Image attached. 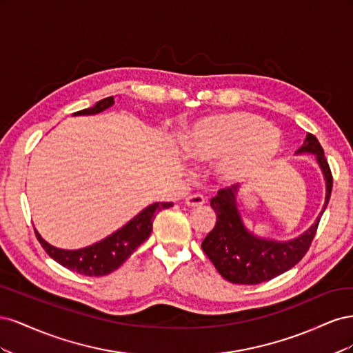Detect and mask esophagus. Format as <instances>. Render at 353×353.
<instances>
[{
  "label": "esophagus",
  "mask_w": 353,
  "mask_h": 353,
  "mask_svg": "<svg viewBox=\"0 0 353 353\" xmlns=\"http://www.w3.org/2000/svg\"><path fill=\"white\" fill-rule=\"evenodd\" d=\"M205 201H206L205 196H201V194H191V196H188V197L185 199V205L190 206V208H196V206L205 205Z\"/></svg>",
  "instance_id": "obj_1"
}]
</instances>
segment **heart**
Returning a JSON list of instances; mask_svg holds the SVG:
<instances>
[{"label":"heart","mask_w":353,"mask_h":353,"mask_svg":"<svg viewBox=\"0 0 353 353\" xmlns=\"http://www.w3.org/2000/svg\"><path fill=\"white\" fill-rule=\"evenodd\" d=\"M281 147L280 134L259 116L236 112L208 117L184 137L187 154L197 162L219 163L223 183H240L268 166Z\"/></svg>","instance_id":"heart-1"}]
</instances>
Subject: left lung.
I'll list each match as a JSON object with an SVG mask.
<instances>
[{"instance_id":"obj_1","label":"left lung","mask_w":353,"mask_h":353,"mask_svg":"<svg viewBox=\"0 0 353 353\" xmlns=\"http://www.w3.org/2000/svg\"><path fill=\"white\" fill-rule=\"evenodd\" d=\"M315 154L325 179V201L316 221L301 236L288 241H275L254 236L244 227L237 209L239 185L218 191L210 200L216 213V223L201 243V249L218 272L234 284H261L270 281L301 262L311 245L333 188V175L321 144L312 134H306L296 154Z\"/></svg>"}]
</instances>
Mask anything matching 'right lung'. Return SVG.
I'll return each instance as SVG.
<instances>
[{
    "instance_id": "add662e5",
    "label": "right lung",
    "mask_w": 353,
    "mask_h": 353,
    "mask_svg": "<svg viewBox=\"0 0 353 353\" xmlns=\"http://www.w3.org/2000/svg\"><path fill=\"white\" fill-rule=\"evenodd\" d=\"M113 104L114 99L108 97L95 103L92 108L74 112L73 114H97L104 112L105 109L112 108ZM172 205V201L153 203V205L143 209L130 222L125 223L122 228L110 234V236L103 239L99 243L88 245V248L78 250L57 249L42 239L37 230L35 234L38 241L48 253L50 258L59 262L61 266H65V268L73 272H78L81 275L101 276L119 268V266L137 250L138 245L143 244L148 237H150L154 216L160 210L168 209Z\"/></svg>"
}]
</instances>
